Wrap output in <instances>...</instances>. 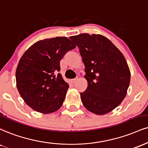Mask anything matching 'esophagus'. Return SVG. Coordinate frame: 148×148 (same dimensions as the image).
<instances>
[{
    "instance_id": "1",
    "label": "esophagus",
    "mask_w": 148,
    "mask_h": 148,
    "mask_svg": "<svg viewBox=\"0 0 148 148\" xmlns=\"http://www.w3.org/2000/svg\"><path fill=\"white\" fill-rule=\"evenodd\" d=\"M77 79H78V78H76V79H72V81H72V83H74L76 81H77Z\"/></svg>"
}]
</instances>
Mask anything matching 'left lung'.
Segmentation results:
<instances>
[{
  "label": "left lung",
  "instance_id": "obj_1",
  "mask_svg": "<svg viewBox=\"0 0 148 148\" xmlns=\"http://www.w3.org/2000/svg\"><path fill=\"white\" fill-rule=\"evenodd\" d=\"M71 39L79 47L85 67L88 88L81 93L83 106L98 115L112 111L125 99L130 81L125 57L101 34H81Z\"/></svg>",
  "mask_w": 148,
  "mask_h": 148
}]
</instances>
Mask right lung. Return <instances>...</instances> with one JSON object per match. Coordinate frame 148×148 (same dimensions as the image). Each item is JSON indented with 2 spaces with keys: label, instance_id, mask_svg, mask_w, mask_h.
I'll return each mask as SVG.
<instances>
[{
  "label": "right lung",
  "instance_id": "obj_1",
  "mask_svg": "<svg viewBox=\"0 0 148 148\" xmlns=\"http://www.w3.org/2000/svg\"><path fill=\"white\" fill-rule=\"evenodd\" d=\"M76 45L66 37L40 40L27 49L16 71V87L25 102L42 114L56 112L69 88L60 74V60Z\"/></svg>",
  "mask_w": 148,
  "mask_h": 148
}]
</instances>
